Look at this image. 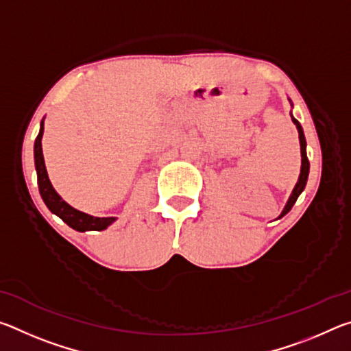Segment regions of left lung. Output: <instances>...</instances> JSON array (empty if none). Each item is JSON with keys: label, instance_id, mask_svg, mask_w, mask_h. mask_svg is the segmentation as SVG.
Masks as SVG:
<instances>
[{"label": "left lung", "instance_id": "1", "mask_svg": "<svg viewBox=\"0 0 351 351\" xmlns=\"http://www.w3.org/2000/svg\"><path fill=\"white\" fill-rule=\"evenodd\" d=\"M293 122L295 123L297 127V132H299V141H300V153H302V167H300V176H299V181H297L295 187L293 190V193H291V197L288 199L287 206H285V209L282 212V215L278 218H282L283 215H287V213L293 209L294 203L299 198V195L304 192V189L306 186V181H308V173H310V161H308V156H306V141H305V134H304V130H302L300 123L297 122V119L293 117Z\"/></svg>", "mask_w": 351, "mask_h": 351}]
</instances>
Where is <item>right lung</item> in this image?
Segmentation results:
<instances>
[{"label": "right lung", "instance_id": "1", "mask_svg": "<svg viewBox=\"0 0 351 351\" xmlns=\"http://www.w3.org/2000/svg\"><path fill=\"white\" fill-rule=\"evenodd\" d=\"M43 122H41L40 133L35 139L34 145V158H35V169H37V180H38V190L41 198H43L45 204L47 206L52 213H56L57 217H60L64 223H66L69 228H73L79 232H85V230H104L108 228V226L114 221L116 218L108 217V218H97L86 215L80 210L71 207L68 203L60 198L52 184L47 178V171L45 167V159H43V152H41V136H43Z\"/></svg>", "mask_w": 351, "mask_h": 351}]
</instances>
